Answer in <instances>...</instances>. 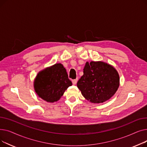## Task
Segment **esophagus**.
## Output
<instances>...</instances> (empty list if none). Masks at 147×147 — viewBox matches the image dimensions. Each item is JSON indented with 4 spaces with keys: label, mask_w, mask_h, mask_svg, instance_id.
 Returning <instances> with one entry per match:
<instances>
[{
    "label": "esophagus",
    "mask_w": 147,
    "mask_h": 147,
    "mask_svg": "<svg viewBox=\"0 0 147 147\" xmlns=\"http://www.w3.org/2000/svg\"><path fill=\"white\" fill-rule=\"evenodd\" d=\"M77 82H78V79H74V80H72V83H73V84H74V85H75V84H76Z\"/></svg>",
    "instance_id": "34e87169"
}]
</instances>
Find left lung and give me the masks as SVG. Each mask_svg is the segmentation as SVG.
Listing matches in <instances>:
<instances>
[{
    "label": "left lung",
    "instance_id": "left-lung-1",
    "mask_svg": "<svg viewBox=\"0 0 147 147\" xmlns=\"http://www.w3.org/2000/svg\"><path fill=\"white\" fill-rule=\"evenodd\" d=\"M120 85V77L113 65L103 61L86 62L77 86L82 95L94 104L110 99Z\"/></svg>",
    "mask_w": 147,
    "mask_h": 147
}]
</instances>
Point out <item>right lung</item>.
<instances>
[{
    "mask_svg": "<svg viewBox=\"0 0 147 147\" xmlns=\"http://www.w3.org/2000/svg\"><path fill=\"white\" fill-rule=\"evenodd\" d=\"M72 85L65 68L57 63L40 71L34 80V89L38 96L48 102H57L67 88Z\"/></svg>",
    "mask_w": 147,
    "mask_h": 147,
    "instance_id": "obj_1",
    "label": "right lung"
}]
</instances>
